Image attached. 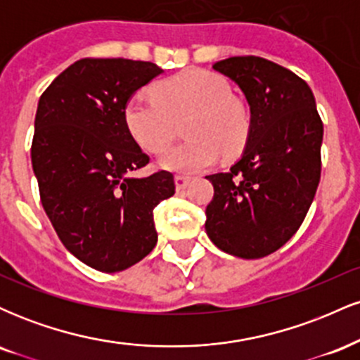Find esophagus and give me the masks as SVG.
I'll return each instance as SVG.
<instances>
[{
    "instance_id": "34e87169",
    "label": "esophagus",
    "mask_w": 360,
    "mask_h": 360,
    "mask_svg": "<svg viewBox=\"0 0 360 360\" xmlns=\"http://www.w3.org/2000/svg\"><path fill=\"white\" fill-rule=\"evenodd\" d=\"M174 183H176V188L177 189H186L189 186V183H191V177H188V176H176L174 177Z\"/></svg>"
}]
</instances>
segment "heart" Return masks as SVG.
<instances>
[{
  "mask_svg": "<svg viewBox=\"0 0 360 360\" xmlns=\"http://www.w3.org/2000/svg\"><path fill=\"white\" fill-rule=\"evenodd\" d=\"M154 96L137 94L125 106V125L140 148L159 154L171 143L177 122H186L188 142L159 157L164 171L194 174L210 167L220 152L232 157L249 134V117L232 98L229 82L200 69H189L159 82Z\"/></svg>",
  "mask_w": 360,
  "mask_h": 360,
  "instance_id": "heart-1",
  "label": "heart"
}]
</instances>
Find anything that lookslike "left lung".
Returning <instances> with one entry per match:
<instances>
[{"label": "left lung", "instance_id": "8db88e82", "mask_svg": "<svg viewBox=\"0 0 360 360\" xmlns=\"http://www.w3.org/2000/svg\"><path fill=\"white\" fill-rule=\"evenodd\" d=\"M213 69L240 88L250 125L240 159L229 172L206 176L214 194L205 229L226 254L266 257L296 233L313 203L323 123L309 86L283 65L247 56Z\"/></svg>", "mask_w": 360, "mask_h": 360}]
</instances>
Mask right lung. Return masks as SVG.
I'll return each instance as SVG.
<instances>
[{"label": "right lung", "mask_w": 360, "mask_h": 360, "mask_svg": "<svg viewBox=\"0 0 360 360\" xmlns=\"http://www.w3.org/2000/svg\"><path fill=\"white\" fill-rule=\"evenodd\" d=\"M164 71L152 62L81 59L44 91L35 115L32 166L60 242L101 272L128 269L155 247L154 208L176 191L171 172L148 164L125 125V106Z\"/></svg>", "instance_id": "1"}]
</instances>
